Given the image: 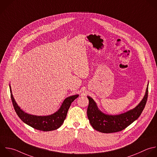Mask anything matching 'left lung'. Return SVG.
Listing matches in <instances>:
<instances>
[{
	"mask_svg": "<svg viewBox=\"0 0 157 157\" xmlns=\"http://www.w3.org/2000/svg\"><path fill=\"white\" fill-rule=\"evenodd\" d=\"M148 98V86L141 102L133 109L118 115H109L101 112L94 100L88 96L89 104L87 115L93 128L101 132L111 133L122 131L137 120L142 112Z\"/></svg>",
	"mask_w": 157,
	"mask_h": 157,
	"instance_id": "left-lung-1",
	"label": "left lung"
}]
</instances>
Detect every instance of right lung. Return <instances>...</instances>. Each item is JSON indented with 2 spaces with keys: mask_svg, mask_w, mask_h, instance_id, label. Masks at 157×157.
<instances>
[{
  "mask_svg": "<svg viewBox=\"0 0 157 157\" xmlns=\"http://www.w3.org/2000/svg\"><path fill=\"white\" fill-rule=\"evenodd\" d=\"M10 90L14 109L20 118L24 123L33 128L43 131H50L59 128L62 125L66 117L67 111L71 103L78 96V94H76L67 98L64 101L60 109L52 115L48 116H36L23 112L16 103L12 94L10 86Z\"/></svg>",
  "mask_w": 157,
  "mask_h": 157,
  "instance_id": "add662e5",
  "label": "right lung"
}]
</instances>
